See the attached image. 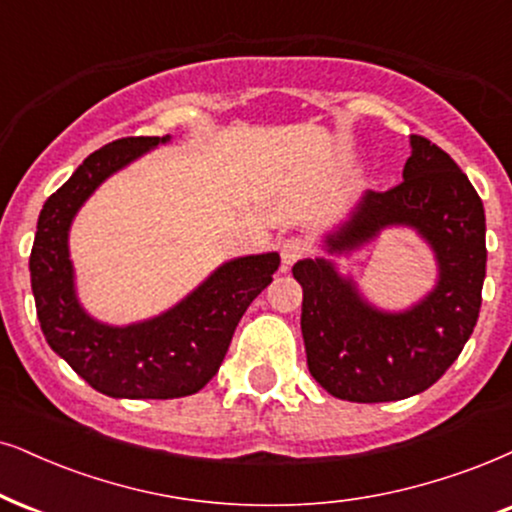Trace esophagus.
<instances>
[{
    "instance_id": "obj_1",
    "label": "esophagus",
    "mask_w": 512,
    "mask_h": 512,
    "mask_svg": "<svg viewBox=\"0 0 512 512\" xmlns=\"http://www.w3.org/2000/svg\"><path fill=\"white\" fill-rule=\"evenodd\" d=\"M278 252H281V262L283 264H295L297 260H302V257L307 255L309 243L304 241L302 236L283 238V241L278 243Z\"/></svg>"
}]
</instances>
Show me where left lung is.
I'll return each mask as SVG.
<instances>
[{
	"instance_id": "left-lung-1",
	"label": "left lung",
	"mask_w": 512,
	"mask_h": 512,
	"mask_svg": "<svg viewBox=\"0 0 512 512\" xmlns=\"http://www.w3.org/2000/svg\"><path fill=\"white\" fill-rule=\"evenodd\" d=\"M411 148L404 179L368 191L340 234L328 238V250L357 248L390 224L413 226L437 252V288L409 312L383 314L331 262L293 267L304 290L309 373L338 399L378 404L428 390L458 359L480 316L487 269L482 200L437 144L413 134Z\"/></svg>"
}]
</instances>
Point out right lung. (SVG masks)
Listing matches in <instances>:
<instances>
[{
    "mask_svg": "<svg viewBox=\"0 0 512 512\" xmlns=\"http://www.w3.org/2000/svg\"><path fill=\"white\" fill-rule=\"evenodd\" d=\"M170 137H125L106 144L51 193L30 252L37 316L49 347L96 392L122 399H174L203 390L222 366L250 302L281 264L276 252L226 262L184 302L153 321L113 328L77 304L68 229L103 179Z\"/></svg>",
    "mask_w": 512,
    "mask_h": 512,
    "instance_id": "right-lung-1",
    "label": "right lung"
}]
</instances>
